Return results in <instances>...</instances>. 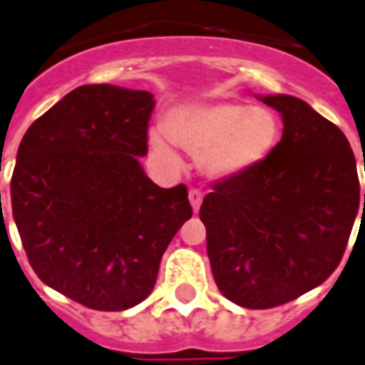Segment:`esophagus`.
I'll return each mask as SVG.
<instances>
[{"label": "esophagus", "instance_id": "34e87169", "mask_svg": "<svg viewBox=\"0 0 365 365\" xmlns=\"http://www.w3.org/2000/svg\"><path fill=\"white\" fill-rule=\"evenodd\" d=\"M190 203L191 207H193V210H199V207H201V203H203V193L199 190H190Z\"/></svg>", "mask_w": 365, "mask_h": 365}]
</instances>
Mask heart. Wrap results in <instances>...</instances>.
I'll list each match as a JSON object with an SVG mask.
<instances>
[{"mask_svg":"<svg viewBox=\"0 0 365 365\" xmlns=\"http://www.w3.org/2000/svg\"><path fill=\"white\" fill-rule=\"evenodd\" d=\"M166 133L185 150L199 155V166L210 178H232L257 166L280 139V120L271 108L244 102H205L174 108ZM166 133L150 131V147L175 160Z\"/></svg>","mask_w":365,"mask_h":365,"instance_id":"obj_1","label":"heart"}]
</instances>
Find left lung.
Wrapping results in <instances>:
<instances>
[{
	"mask_svg": "<svg viewBox=\"0 0 365 365\" xmlns=\"http://www.w3.org/2000/svg\"><path fill=\"white\" fill-rule=\"evenodd\" d=\"M261 100L282 115V139L257 166L212 183L199 210L218 290L250 309L282 306L325 282L360 207L341 129L296 96Z\"/></svg>",
	"mask_w": 365,
	"mask_h": 365,
	"instance_id": "left-lung-1",
	"label": "left lung"
}]
</instances>
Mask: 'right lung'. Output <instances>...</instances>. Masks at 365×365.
Returning <instances> with one entry per match:
<instances>
[{
  "label": "right lung",
  "instance_id": "obj_1",
  "mask_svg": "<svg viewBox=\"0 0 365 365\" xmlns=\"http://www.w3.org/2000/svg\"><path fill=\"white\" fill-rule=\"evenodd\" d=\"M153 108L147 91L83 85L19 145L11 207L29 263L44 284L91 309L141 304L193 215L183 183L164 190L141 168Z\"/></svg>",
  "mask_w": 365,
  "mask_h": 365
}]
</instances>
